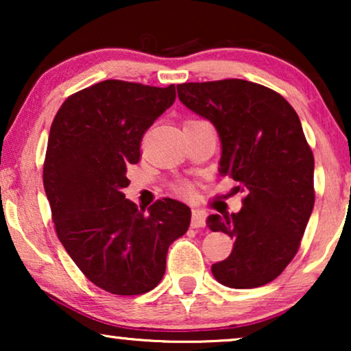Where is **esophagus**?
<instances>
[{
  "label": "esophagus",
  "instance_id": "34e87169",
  "mask_svg": "<svg viewBox=\"0 0 351 351\" xmlns=\"http://www.w3.org/2000/svg\"><path fill=\"white\" fill-rule=\"evenodd\" d=\"M206 215H208V214H206L204 210H199V209L191 210V227H193V228L204 227Z\"/></svg>",
  "mask_w": 351,
  "mask_h": 351
}]
</instances>
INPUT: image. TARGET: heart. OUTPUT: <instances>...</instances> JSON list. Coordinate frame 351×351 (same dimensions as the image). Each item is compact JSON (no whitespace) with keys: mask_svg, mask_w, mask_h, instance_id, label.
Listing matches in <instances>:
<instances>
[{"mask_svg":"<svg viewBox=\"0 0 351 351\" xmlns=\"http://www.w3.org/2000/svg\"><path fill=\"white\" fill-rule=\"evenodd\" d=\"M176 191H177V193L184 195V196H190V195H193V185H191L190 182L182 180L176 185Z\"/></svg>","mask_w":351,"mask_h":351,"instance_id":"heart-1","label":"heart"}]
</instances>
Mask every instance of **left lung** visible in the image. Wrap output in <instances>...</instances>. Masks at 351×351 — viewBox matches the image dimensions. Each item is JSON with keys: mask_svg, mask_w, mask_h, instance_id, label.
Masks as SVG:
<instances>
[{"mask_svg": "<svg viewBox=\"0 0 351 351\" xmlns=\"http://www.w3.org/2000/svg\"><path fill=\"white\" fill-rule=\"evenodd\" d=\"M180 102L209 119L222 142L220 172L246 191L238 214L209 215L213 232L234 239L213 275L251 289L281 275L299 251L313 210V152L291 104L265 86L220 80L177 86Z\"/></svg>", "mask_w": 351, "mask_h": 351, "instance_id": "8db88e82", "label": "left lung"}]
</instances>
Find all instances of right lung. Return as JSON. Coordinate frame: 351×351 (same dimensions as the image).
Returning <instances> with one entry per match:
<instances>
[{
	"mask_svg": "<svg viewBox=\"0 0 351 351\" xmlns=\"http://www.w3.org/2000/svg\"><path fill=\"white\" fill-rule=\"evenodd\" d=\"M176 100V86L105 80L69 95L51 124L43 184L56 233L100 289L141 295L166 271L171 243L189 230V206L162 198L145 209L126 199L128 166Z\"/></svg>",
	"mask_w": 351,
	"mask_h": 351,
	"instance_id": "right-lung-1",
	"label": "right lung"
}]
</instances>
